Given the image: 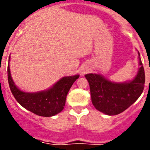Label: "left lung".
<instances>
[{
  "label": "left lung",
  "instance_id": "8db88e82",
  "mask_svg": "<svg viewBox=\"0 0 150 150\" xmlns=\"http://www.w3.org/2000/svg\"><path fill=\"white\" fill-rule=\"evenodd\" d=\"M137 75L132 81L116 83L100 75L87 74L92 103L96 110L107 115L118 114L138 100L144 89L145 71L141 59Z\"/></svg>",
  "mask_w": 150,
  "mask_h": 150
}]
</instances>
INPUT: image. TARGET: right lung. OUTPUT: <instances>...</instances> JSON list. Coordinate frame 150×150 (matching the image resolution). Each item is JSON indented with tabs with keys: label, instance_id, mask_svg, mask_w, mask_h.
<instances>
[{
	"label": "right lung",
	"instance_id": "obj_1",
	"mask_svg": "<svg viewBox=\"0 0 150 150\" xmlns=\"http://www.w3.org/2000/svg\"><path fill=\"white\" fill-rule=\"evenodd\" d=\"M79 77L78 75L64 77L47 91L28 93L15 86L11 77L9 64L8 65V84L15 100L24 108L42 117L54 116L62 111L68 91Z\"/></svg>",
	"mask_w": 150,
	"mask_h": 150
}]
</instances>
